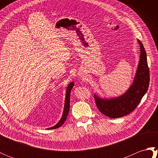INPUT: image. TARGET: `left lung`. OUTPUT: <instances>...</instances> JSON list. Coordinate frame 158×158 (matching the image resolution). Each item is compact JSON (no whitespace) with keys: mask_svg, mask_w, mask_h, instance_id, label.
Wrapping results in <instances>:
<instances>
[{"mask_svg":"<svg viewBox=\"0 0 158 158\" xmlns=\"http://www.w3.org/2000/svg\"><path fill=\"white\" fill-rule=\"evenodd\" d=\"M140 61L132 85L122 96L103 100L94 95L97 108L103 115L110 118H119L128 115L138 106L145 94L149 85V69L147 64L145 49L140 41Z\"/></svg>","mask_w":158,"mask_h":158,"instance_id":"8db88e82","label":"left lung"}]
</instances>
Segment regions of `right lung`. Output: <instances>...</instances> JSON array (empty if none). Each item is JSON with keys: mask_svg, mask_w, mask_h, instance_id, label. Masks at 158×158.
Masks as SVG:
<instances>
[{"mask_svg": "<svg viewBox=\"0 0 158 158\" xmlns=\"http://www.w3.org/2000/svg\"><path fill=\"white\" fill-rule=\"evenodd\" d=\"M74 86V83H70L69 85L68 88H67L66 89V98H65V105H64V112H63V115L62 117L60 119V122L56 124V126H53L52 127H49L48 129H56L58 128V127L61 126L62 124L64 123L66 121L67 116H68V114L69 113V109H70V91L73 88V87Z\"/></svg>", "mask_w": 158, "mask_h": 158, "instance_id": "right-lung-1", "label": "right lung"}]
</instances>
